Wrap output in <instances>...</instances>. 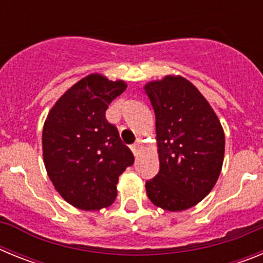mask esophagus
<instances>
[{"instance_id":"34e87169","label":"esophagus","mask_w":263,"mask_h":263,"mask_svg":"<svg viewBox=\"0 0 263 263\" xmlns=\"http://www.w3.org/2000/svg\"><path fill=\"white\" fill-rule=\"evenodd\" d=\"M141 147H142V139H137L136 143H134V145H132V152H133V154L136 155V157L138 155Z\"/></svg>"}]
</instances>
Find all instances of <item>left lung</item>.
I'll use <instances>...</instances> for the list:
<instances>
[{"instance_id": "1", "label": "left lung", "mask_w": 263, "mask_h": 263, "mask_svg": "<svg viewBox=\"0 0 263 263\" xmlns=\"http://www.w3.org/2000/svg\"><path fill=\"white\" fill-rule=\"evenodd\" d=\"M155 113L159 173L146 182L154 205L180 212L212 191L222 168L225 136L205 97L183 76L167 75L143 87Z\"/></svg>"}]
</instances>
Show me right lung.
Segmentation results:
<instances>
[{"mask_svg":"<svg viewBox=\"0 0 263 263\" xmlns=\"http://www.w3.org/2000/svg\"><path fill=\"white\" fill-rule=\"evenodd\" d=\"M126 87L124 80L90 73L48 111L42 133L46 171L60 196L79 210L111 205L118 176L134 163L117 127L105 118L109 104Z\"/></svg>","mask_w":263,"mask_h":263,"instance_id":"obj_1","label":"right lung"}]
</instances>
